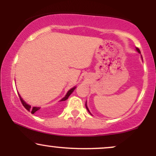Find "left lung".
Returning a JSON list of instances; mask_svg holds the SVG:
<instances>
[{
	"mask_svg": "<svg viewBox=\"0 0 156 156\" xmlns=\"http://www.w3.org/2000/svg\"><path fill=\"white\" fill-rule=\"evenodd\" d=\"M136 51H138V52H139V53H141V52H140V51H139V48H136ZM86 107H87V110H88V112H89V109H88V108H87V104H86ZM89 113H90V112H89Z\"/></svg>",
	"mask_w": 156,
	"mask_h": 156,
	"instance_id": "left-lung-1",
	"label": "left lung"
}]
</instances>
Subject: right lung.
Returning <instances> with one entry per match:
<instances>
[{
    "label": "right lung",
    "mask_w": 156,
    "mask_h": 156,
    "mask_svg": "<svg viewBox=\"0 0 156 156\" xmlns=\"http://www.w3.org/2000/svg\"><path fill=\"white\" fill-rule=\"evenodd\" d=\"M75 89H76V87H73V88H72L71 89H69V90L68 91V92L67 93V94H66V95H65V97H64V98H62V99L61 100V101H66V100H67V98H69V96L71 94H72L73 92V91H74ZM19 97H20V100L21 103H22V104H23V106L25 107V108L27 109V110H28V111H29V112H31V114H34V113H35L36 112H37V111H39V109H40V108H39V107H32V108H31V105L26 104V102H25V101H23V100L22 99V98H21V97L20 96V94H19Z\"/></svg>",
    "instance_id": "add662e5"
}]
</instances>
